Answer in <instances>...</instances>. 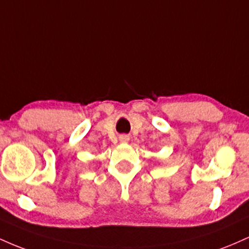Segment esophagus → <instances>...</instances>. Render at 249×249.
<instances>
[{
  "label": "esophagus",
  "mask_w": 249,
  "mask_h": 249,
  "mask_svg": "<svg viewBox=\"0 0 249 249\" xmlns=\"http://www.w3.org/2000/svg\"><path fill=\"white\" fill-rule=\"evenodd\" d=\"M128 136H125V134H123V136L119 137V141H121L122 142H128Z\"/></svg>",
  "instance_id": "34e87169"
}]
</instances>
